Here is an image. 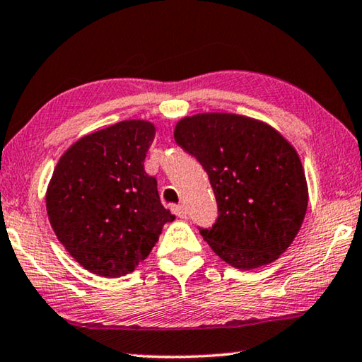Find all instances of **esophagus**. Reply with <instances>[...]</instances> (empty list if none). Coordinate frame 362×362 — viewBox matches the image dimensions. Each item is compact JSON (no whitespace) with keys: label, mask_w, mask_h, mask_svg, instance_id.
Instances as JSON below:
<instances>
[{"label":"esophagus","mask_w":362,"mask_h":362,"mask_svg":"<svg viewBox=\"0 0 362 362\" xmlns=\"http://www.w3.org/2000/svg\"><path fill=\"white\" fill-rule=\"evenodd\" d=\"M173 212L175 214L177 217H180V218H185V217H187V211H185V207L180 206V204L173 206Z\"/></svg>","instance_id":"34e87169"}]
</instances>
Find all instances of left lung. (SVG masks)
<instances>
[{"instance_id": "obj_1", "label": "left lung", "mask_w": 362, "mask_h": 362, "mask_svg": "<svg viewBox=\"0 0 362 362\" xmlns=\"http://www.w3.org/2000/svg\"><path fill=\"white\" fill-rule=\"evenodd\" d=\"M174 139L209 175L218 207L201 236L240 269L286 252L303 223L308 187L297 151L265 122L233 113H201L177 122Z\"/></svg>"}]
</instances>
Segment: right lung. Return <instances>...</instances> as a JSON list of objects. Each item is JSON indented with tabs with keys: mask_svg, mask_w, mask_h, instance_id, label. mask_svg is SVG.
Segmentation results:
<instances>
[{
	"mask_svg": "<svg viewBox=\"0 0 362 362\" xmlns=\"http://www.w3.org/2000/svg\"><path fill=\"white\" fill-rule=\"evenodd\" d=\"M155 126L121 121L73 144L49 182L46 209L57 240L88 272L105 278L131 273L151 252L164 223L155 177L144 161Z\"/></svg>",
	"mask_w": 362,
	"mask_h": 362,
	"instance_id": "1",
	"label": "right lung"
}]
</instances>
